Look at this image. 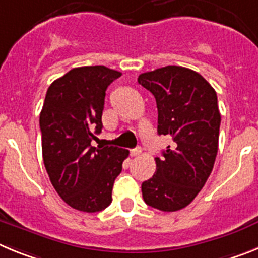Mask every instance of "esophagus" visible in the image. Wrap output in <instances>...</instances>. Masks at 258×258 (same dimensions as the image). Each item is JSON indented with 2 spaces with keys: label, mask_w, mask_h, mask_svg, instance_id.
Here are the masks:
<instances>
[{
  "label": "esophagus",
  "mask_w": 258,
  "mask_h": 258,
  "mask_svg": "<svg viewBox=\"0 0 258 258\" xmlns=\"http://www.w3.org/2000/svg\"><path fill=\"white\" fill-rule=\"evenodd\" d=\"M141 152H142L141 147H137V149L131 150V156H138V155H141Z\"/></svg>",
  "instance_id": "obj_1"
}]
</instances>
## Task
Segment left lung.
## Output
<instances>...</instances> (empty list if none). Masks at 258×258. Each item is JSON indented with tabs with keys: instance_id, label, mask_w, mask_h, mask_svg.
Masks as SVG:
<instances>
[{
	"instance_id": "8db88e82",
	"label": "left lung",
	"mask_w": 258,
	"mask_h": 258,
	"mask_svg": "<svg viewBox=\"0 0 258 258\" xmlns=\"http://www.w3.org/2000/svg\"><path fill=\"white\" fill-rule=\"evenodd\" d=\"M156 99L157 133L172 137L156 172L142 183L147 206L163 212L187 207L206 184L218 151L221 115L217 94L202 75L179 66L140 75Z\"/></svg>"
}]
</instances>
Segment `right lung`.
<instances>
[{"mask_svg":"<svg viewBox=\"0 0 258 258\" xmlns=\"http://www.w3.org/2000/svg\"><path fill=\"white\" fill-rule=\"evenodd\" d=\"M121 74L104 66L71 70L49 86L40 113L42 157L59 197L77 211L94 213L112 202L113 182L129 155L95 149L108 85Z\"/></svg>","mask_w":258,"mask_h":258,"instance_id":"1","label":"right lung"}]
</instances>
